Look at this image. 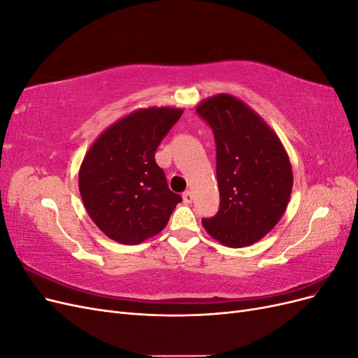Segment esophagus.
<instances>
[{
	"mask_svg": "<svg viewBox=\"0 0 358 358\" xmlns=\"http://www.w3.org/2000/svg\"><path fill=\"white\" fill-rule=\"evenodd\" d=\"M182 199H183V201H185L187 204L192 203V200H194V197H192V192H191V191H185V192L182 194Z\"/></svg>",
	"mask_w": 358,
	"mask_h": 358,
	"instance_id": "esophagus-1",
	"label": "esophagus"
}]
</instances>
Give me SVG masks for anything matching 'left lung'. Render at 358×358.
I'll return each mask as SVG.
<instances>
[{
    "instance_id": "1",
    "label": "left lung",
    "mask_w": 358,
    "mask_h": 358,
    "mask_svg": "<svg viewBox=\"0 0 358 358\" xmlns=\"http://www.w3.org/2000/svg\"><path fill=\"white\" fill-rule=\"evenodd\" d=\"M196 110L215 136L220 188V210L201 220L204 230L229 248L262 241L285 213L294 182L282 142L234 95L209 96Z\"/></svg>"
}]
</instances>
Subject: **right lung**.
Wrapping results in <instances>:
<instances>
[{"mask_svg": "<svg viewBox=\"0 0 358 358\" xmlns=\"http://www.w3.org/2000/svg\"><path fill=\"white\" fill-rule=\"evenodd\" d=\"M183 109L146 107L117 119L95 138L79 170V191L94 224L109 239L137 245L167 225L182 201L155 162L161 140Z\"/></svg>", "mask_w": 358, "mask_h": 358, "instance_id": "right-lung-1", "label": "right lung"}]
</instances>
